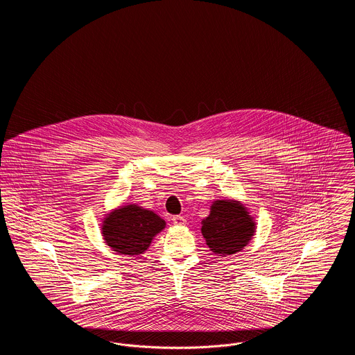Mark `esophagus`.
Returning a JSON list of instances; mask_svg holds the SVG:
<instances>
[{
	"label": "esophagus",
	"mask_w": 355,
	"mask_h": 355,
	"mask_svg": "<svg viewBox=\"0 0 355 355\" xmlns=\"http://www.w3.org/2000/svg\"><path fill=\"white\" fill-rule=\"evenodd\" d=\"M171 220H173L174 225H180V226H182V225L186 223L185 217H182V216H174Z\"/></svg>",
	"instance_id": "obj_1"
}]
</instances>
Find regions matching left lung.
Instances as JSON below:
<instances>
[{"label":"left lung","instance_id":"8db88e82","mask_svg":"<svg viewBox=\"0 0 355 355\" xmlns=\"http://www.w3.org/2000/svg\"><path fill=\"white\" fill-rule=\"evenodd\" d=\"M254 222L236 201H216L209 217L202 220V236L209 249L217 255L242 250L254 234Z\"/></svg>","mask_w":355,"mask_h":355}]
</instances>
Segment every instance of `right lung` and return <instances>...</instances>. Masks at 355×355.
<instances>
[{
	"mask_svg": "<svg viewBox=\"0 0 355 355\" xmlns=\"http://www.w3.org/2000/svg\"><path fill=\"white\" fill-rule=\"evenodd\" d=\"M165 227V220L139 206H123L103 220L102 234L106 243L119 254L144 253L153 236Z\"/></svg>",
	"mask_w": 355,
	"mask_h": 355,
	"instance_id": "1",
	"label": "right lung"
}]
</instances>
